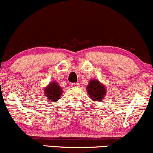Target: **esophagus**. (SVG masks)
Wrapping results in <instances>:
<instances>
[{
	"instance_id": "1",
	"label": "esophagus",
	"mask_w": 153,
	"mask_h": 153,
	"mask_svg": "<svg viewBox=\"0 0 153 153\" xmlns=\"http://www.w3.org/2000/svg\"><path fill=\"white\" fill-rule=\"evenodd\" d=\"M72 86H73V87H79V83H74V84H73V85H72Z\"/></svg>"
}]
</instances>
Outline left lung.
<instances>
[{"label": "left lung", "instance_id": "8db88e82", "mask_svg": "<svg viewBox=\"0 0 153 153\" xmlns=\"http://www.w3.org/2000/svg\"><path fill=\"white\" fill-rule=\"evenodd\" d=\"M87 91L89 97L92 100L101 102L105 97L107 89L99 80L91 79L87 86Z\"/></svg>", "mask_w": 153, "mask_h": 153}]
</instances>
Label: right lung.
<instances>
[{"label": "right lung", "instance_id": "right-lung-1", "mask_svg": "<svg viewBox=\"0 0 153 153\" xmlns=\"http://www.w3.org/2000/svg\"><path fill=\"white\" fill-rule=\"evenodd\" d=\"M63 89L60 87L58 82L53 81L44 88V94L50 102H57L62 95Z\"/></svg>", "mask_w": 153, "mask_h": 153}]
</instances>
